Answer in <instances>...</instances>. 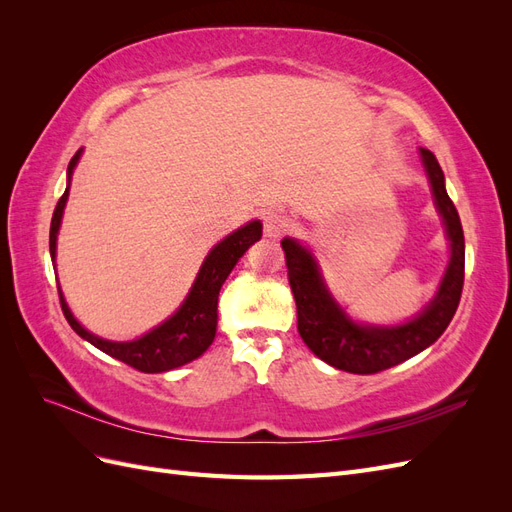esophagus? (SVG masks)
Instances as JSON below:
<instances>
[{
	"instance_id": "obj_1",
	"label": "esophagus",
	"mask_w": 512,
	"mask_h": 512,
	"mask_svg": "<svg viewBox=\"0 0 512 512\" xmlns=\"http://www.w3.org/2000/svg\"><path fill=\"white\" fill-rule=\"evenodd\" d=\"M286 226L288 224L284 220V215H280V213L269 211L262 215V228H265V237H269V239H280L284 235Z\"/></svg>"
}]
</instances>
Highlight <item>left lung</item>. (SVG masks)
<instances>
[{
  "label": "left lung",
  "mask_w": 512,
  "mask_h": 512,
  "mask_svg": "<svg viewBox=\"0 0 512 512\" xmlns=\"http://www.w3.org/2000/svg\"><path fill=\"white\" fill-rule=\"evenodd\" d=\"M423 166L431 183L436 207L451 241V260L433 301L416 318L395 327H371L350 320L322 282L312 252L299 241L284 239L288 282L297 301V329L318 359L348 374H378L423 352L453 320L463 288L466 241L459 213L444 188V173L429 149L421 147Z\"/></svg>",
  "instance_id": "8db88e82"
}]
</instances>
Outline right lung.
<instances>
[{"mask_svg": "<svg viewBox=\"0 0 512 512\" xmlns=\"http://www.w3.org/2000/svg\"><path fill=\"white\" fill-rule=\"evenodd\" d=\"M81 158V149L74 153V158L68 164V188L61 194L59 203L55 207L53 220H51V235H49V247L51 258L55 260L57 252V232L61 226V215H64V207L70 192V179L72 170ZM262 237V224L258 220L241 226L239 230L232 232L224 241L213 247L209 256L205 258L203 267H200L194 286L188 292V297L181 303L177 312L164 320L160 327L151 329L143 337L134 339V342H108L94 333H89L85 327H81L70 312V307L64 299V294L59 290V301L64 316L70 322V327L79 333L89 344H94L98 350L106 352L113 359L126 363L143 374H160V371H168L181 367L198 359L211 344L215 337V327H218V297L220 288L226 282L230 271L235 269L237 260L247 252V247L254 245Z\"/></svg>", "mask_w": 512, "mask_h": 512, "instance_id": "obj_1", "label": "right lung"}]
</instances>
